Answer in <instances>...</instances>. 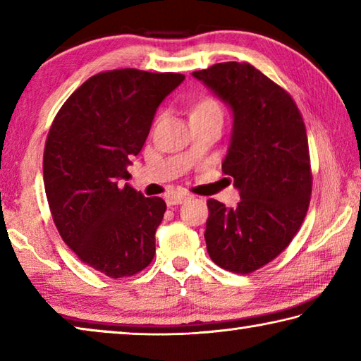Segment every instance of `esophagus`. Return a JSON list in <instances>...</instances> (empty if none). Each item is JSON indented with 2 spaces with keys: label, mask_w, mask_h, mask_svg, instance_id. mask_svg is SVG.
Here are the masks:
<instances>
[{
  "label": "esophagus",
  "mask_w": 361,
  "mask_h": 361,
  "mask_svg": "<svg viewBox=\"0 0 361 361\" xmlns=\"http://www.w3.org/2000/svg\"><path fill=\"white\" fill-rule=\"evenodd\" d=\"M189 199L188 194H169L166 197L167 205H180Z\"/></svg>",
  "instance_id": "esophagus-1"
}]
</instances>
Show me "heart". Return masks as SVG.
<instances>
[{
  "label": "heart",
  "mask_w": 361,
  "mask_h": 361,
  "mask_svg": "<svg viewBox=\"0 0 361 361\" xmlns=\"http://www.w3.org/2000/svg\"><path fill=\"white\" fill-rule=\"evenodd\" d=\"M192 113H218V114H221V108H219V105L215 100L205 99L194 108Z\"/></svg>",
  "instance_id": "b5f03b06"
}]
</instances>
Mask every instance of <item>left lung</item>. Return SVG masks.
<instances>
[{"mask_svg":"<svg viewBox=\"0 0 361 361\" xmlns=\"http://www.w3.org/2000/svg\"><path fill=\"white\" fill-rule=\"evenodd\" d=\"M192 76L231 108L223 172L240 194L235 209L207 200V252L226 271L250 274L288 247L307 213L312 173L302 116L286 90L250 63H216Z\"/></svg>","mask_w":361,"mask_h":361,"instance_id":"obj_1","label":"left lung"}]
</instances>
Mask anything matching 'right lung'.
Instances as JSON below:
<instances>
[{"label":"right lung","instance_id":"right-lung-1","mask_svg":"<svg viewBox=\"0 0 361 361\" xmlns=\"http://www.w3.org/2000/svg\"><path fill=\"white\" fill-rule=\"evenodd\" d=\"M183 81L178 73H99L70 95L49 130L42 172L54 223L79 259L111 279L135 276L154 258L166 202L121 180H130L127 166L159 105Z\"/></svg>","mask_w":361,"mask_h":361}]
</instances>
